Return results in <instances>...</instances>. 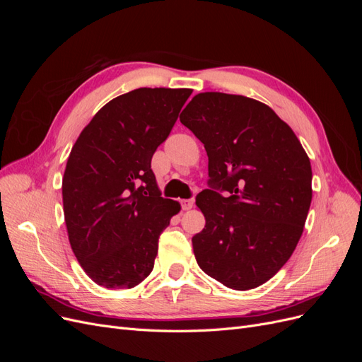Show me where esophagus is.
Wrapping results in <instances>:
<instances>
[{
  "label": "esophagus",
  "instance_id": "34e87169",
  "mask_svg": "<svg viewBox=\"0 0 362 362\" xmlns=\"http://www.w3.org/2000/svg\"><path fill=\"white\" fill-rule=\"evenodd\" d=\"M193 205H194V201H193V199H182V201H181V206H182L184 211L190 210V208H192Z\"/></svg>",
  "mask_w": 362,
  "mask_h": 362
}]
</instances>
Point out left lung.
Masks as SVG:
<instances>
[{"label":"left lung","instance_id":"1","mask_svg":"<svg viewBox=\"0 0 362 362\" xmlns=\"http://www.w3.org/2000/svg\"><path fill=\"white\" fill-rule=\"evenodd\" d=\"M180 120L208 156L211 189L196 198L205 216V228L192 238L196 261L228 288L259 287L286 264L303 233L313 198L310 158L293 129L247 96L198 93Z\"/></svg>","mask_w":362,"mask_h":362}]
</instances>
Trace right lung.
I'll return each mask as SVG.
<instances>
[{"instance_id":"right-lung-1","label":"right lung","mask_w":362,"mask_h":362,"mask_svg":"<svg viewBox=\"0 0 362 362\" xmlns=\"http://www.w3.org/2000/svg\"><path fill=\"white\" fill-rule=\"evenodd\" d=\"M192 89L140 87L107 103L76 139L64 169V222L93 282L133 288L154 269L177 201L161 198L151 160Z\"/></svg>"}]
</instances>
